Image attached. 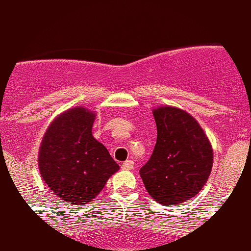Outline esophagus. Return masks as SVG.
Returning a JSON list of instances; mask_svg holds the SVG:
<instances>
[{"instance_id": "esophagus-1", "label": "esophagus", "mask_w": 251, "mask_h": 251, "mask_svg": "<svg viewBox=\"0 0 251 251\" xmlns=\"http://www.w3.org/2000/svg\"><path fill=\"white\" fill-rule=\"evenodd\" d=\"M134 166V163L133 160H126V162H124L122 164V169L123 170H132Z\"/></svg>"}]
</instances>
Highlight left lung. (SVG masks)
Here are the masks:
<instances>
[{"mask_svg":"<svg viewBox=\"0 0 251 251\" xmlns=\"http://www.w3.org/2000/svg\"><path fill=\"white\" fill-rule=\"evenodd\" d=\"M157 142L148 163L139 170L151 197L163 205L181 203L203 189L212 168L211 145L200 124L185 111H153Z\"/></svg>","mask_w":251,"mask_h":251,"instance_id":"8db88e82","label":"left lung"}]
</instances>
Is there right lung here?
Masks as SVG:
<instances>
[{"mask_svg":"<svg viewBox=\"0 0 251 251\" xmlns=\"http://www.w3.org/2000/svg\"><path fill=\"white\" fill-rule=\"evenodd\" d=\"M94 117L83 107L65 112L50 124L40 146L39 168L45 183L62 201L75 205L93 201L119 170L92 134Z\"/></svg>","mask_w":251,"mask_h":251,"instance_id":"add662e5","label":"right lung"}]
</instances>
